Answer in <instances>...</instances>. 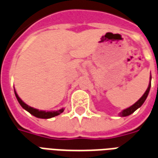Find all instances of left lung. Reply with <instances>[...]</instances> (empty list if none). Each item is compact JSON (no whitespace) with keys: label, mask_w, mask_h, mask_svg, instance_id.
<instances>
[{"label":"left lung","mask_w":158,"mask_h":158,"mask_svg":"<svg viewBox=\"0 0 158 158\" xmlns=\"http://www.w3.org/2000/svg\"><path fill=\"white\" fill-rule=\"evenodd\" d=\"M150 88H151V83L149 84V86H148V88L146 90V92L144 93V95H143L140 98H139L137 102H136L134 105H132L131 106H129L128 108H126V109L123 110L122 112L120 113V116L121 117H126V116H129L130 114H132L135 110H137L139 107L142 106V104L145 102V101H146V97L148 96V94H149L150 91Z\"/></svg>","instance_id":"left-lung-1"}]
</instances>
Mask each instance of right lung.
I'll use <instances>...</instances> for the list:
<instances>
[{
  "label": "right lung",
  "mask_w": 158,
  "mask_h": 158,
  "mask_svg": "<svg viewBox=\"0 0 158 158\" xmlns=\"http://www.w3.org/2000/svg\"><path fill=\"white\" fill-rule=\"evenodd\" d=\"M15 96L17 97V99L19 101V104L21 105L23 109H25L26 111H28L30 114H32L36 118H53V117L57 116L60 113H62L64 109L62 108V109L58 110V111H54V112H45V111H39L38 109H35V108H33L31 106H28L26 103H24L23 102L22 100L20 99V97L18 96V94L16 93L15 91Z\"/></svg>",
  "instance_id": "right-lung-1"
}]
</instances>
